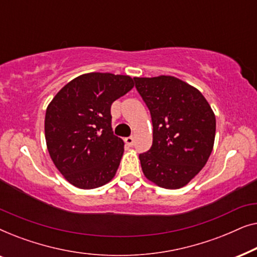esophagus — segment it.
Instances as JSON below:
<instances>
[{
	"label": "esophagus",
	"instance_id": "1",
	"mask_svg": "<svg viewBox=\"0 0 257 257\" xmlns=\"http://www.w3.org/2000/svg\"><path fill=\"white\" fill-rule=\"evenodd\" d=\"M125 143L127 144L128 146H132L133 144H135V138H133V137H127V138H125Z\"/></svg>",
	"mask_w": 257,
	"mask_h": 257
}]
</instances>
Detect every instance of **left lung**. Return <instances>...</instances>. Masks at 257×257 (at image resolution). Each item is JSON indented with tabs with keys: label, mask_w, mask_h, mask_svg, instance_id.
Returning <instances> with one entry per match:
<instances>
[{
	"label": "left lung",
	"mask_w": 257,
	"mask_h": 257,
	"mask_svg": "<svg viewBox=\"0 0 257 257\" xmlns=\"http://www.w3.org/2000/svg\"><path fill=\"white\" fill-rule=\"evenodd\" d=\"M153 125L151 149L139 154L145 177L167 189L187 185L205 166L215 139V115L198 89L172 76L135 77Z\"/></svg>",
	"instance_id": "8db88e82"
}]
</instances>
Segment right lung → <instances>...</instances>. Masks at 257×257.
Masks as SVG:
<instances>
[{
	"instance_id": "add662e5",
	"label": "right lung",
	"mask_w": 257,
	"mask_h": 257,
	"mask_svg": "<svg viewBox=\"0 0 257 257\" xmlns=\"http://www.w3.org/2000/svg\"><path fill=\"white\" fill-rule=\"evenodd\" d=\"M133 85L130 76L90 72L66 84L49 104L48 151L70 184L92 189L114 177L124 142L112 131L111 105Z\"/></svg>"
}]
</instances>
